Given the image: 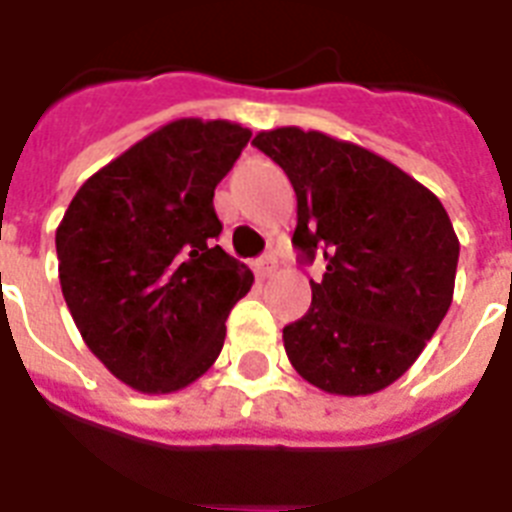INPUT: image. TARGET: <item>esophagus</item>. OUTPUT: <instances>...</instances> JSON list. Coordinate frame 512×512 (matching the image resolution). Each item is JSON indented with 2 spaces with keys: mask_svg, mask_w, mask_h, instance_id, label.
I'll list each match as a JSON object with an SVG mask.
<instances>
[{
  "mask_svg": "<svg viewBox=\"0 0 512 512\" xmlns=\"http://www.w3.org/2000/svg\"><path fill=\"white\" fill-rule=\"evenodd\" d=\"M276 265H279L276 255H263L260 260H255V273L260 276V279H268V276L276 271Z\"/></svg>",
  "mask_w": 512,
  "mask_h": 512,
  "instance_id": "1",
  "label": "esophagus"
}]
</instances>
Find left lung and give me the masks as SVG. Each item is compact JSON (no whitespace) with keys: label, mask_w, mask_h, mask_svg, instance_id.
Wrapping results in <instances>:
<instances>
[{"label":"left lung","mask_w":512,"mask_h":512,"mask_svg":"<svg viewBox=\"0 0 512 512\" xmlns=\"http://www.w3.org/2000/svg\"><path fill=\"white\" fill-rule=\"evenodd\" d=\"M252 143L295 188L300 257L327 263L308 313L284 327L289 361L332 396L388 388L452 305L460 241L444 204L388 159L324 132L276 127Z\"/></svg>","instance_id":"left-lung-1"}]
</instances>
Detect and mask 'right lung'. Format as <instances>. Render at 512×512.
<instances>
[{"instance_id": "1", "label": "right lung", "mask_w": 512, "mask_h": 512, "mask_svg": "<svg viewBox=\"0 0 512 512\" xmlns=\"http://www.w3.org/2000/svg\"><path fill=\"white\" fill-rule=\"evenodd\" d=\"M252 132L177 119L98 170L55 231L60 289L87 348L140 393H172L220 356L252 271L217 236L215 188Z\"/></svg>"}]
</instances>
